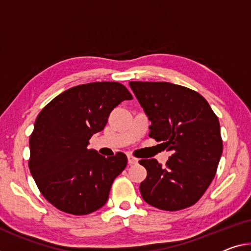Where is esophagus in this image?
Returning a JSON list of instances; mask_svg holds the SVG:
<instances>
[{"label":"esophagus","mask_w":251,"mask_h":251,"mask_svg":"<svg viewBox=\"0 0 251 251\" xmlns=\"http://www.w3.org/2000/svg\"><path fill=\"white\" fill-rule=\"evenodd\" d=\"M137 163H138L137 158H134L132 156H128V164L129 165H133V164H137Z\"/></svg>","instance_id":"34e87169"}]
</instances>
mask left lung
Masks as SVG:
<instances>
[{
	"instance_id": "obj_1",
	"label": "left lung",
	"mask_w": 251,
	"mask_h": 251,
	"mask_svg": "<svg viewBox=\"0 0 251 251\" xmlns=\"http://www.w3.org/2000/svg\"><path fill=\"white\" fill-rule=\"evenodd\" d=\"M151 126L149 136L173 152L165 167L141 159L147 177L142 199L166 211L195 204L210 186L222 155L220 123L206 100L190 88L167 82H130Z\"/></svg>"
}]
</instances>
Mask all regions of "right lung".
<instances>
[{"label": "right lung", "instance_id": "1", "mask_svg": "<svg viewBox=\"0 0 251 251\" xmlns=\"http://www.w3.org/2000/svg\"><path fill=\"white\" fill-rule=\"evenodd\" d=\"M131 99L120 83H88L63 92L38 115L29 168L41 194L58 210L83 215L106 203L128 159L122 152L104 157L87 146L114 107Z\"/></svg>", "mask_w": 251, "mask_h": 251}]
</instances>
